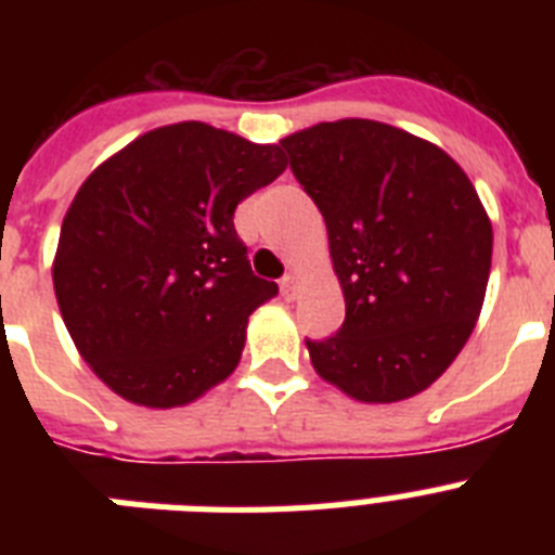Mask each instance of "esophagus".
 Masks as SVG:
<instances>
[{
	"label": "esophagus",
	"instance_id": "34e87169",
	"mask_svg": "<svg viewBox=\"0 0 555 555\" xmlns=\"http://www.w3.org/2000/svg\"><path fill=\"white\" fill-rule=\"evenodd\" d=\"M294 288H297V281H294V274H283L281 278V294L292 300L294 297Z\"/></svg>",
	"mask_w": 555,
	"mask_h": 555
}]
</instances>
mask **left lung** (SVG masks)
Returning a JSON list of instances; mask_svg holds the SVG:
<instances>
[{
  "label": "left lung",
  "mask_w": 555,
  "mask_h": 555,
  "mask_svg": "<svg viewBox=\"0 0 555 555\" xmlns=\"http://www.w3.org/2000/svg\"><path fill=\"white\" fill-rule=\"evenodd\" d=\"M327 224L345 322L306 338L313 370L364 403L428 389L467 345L487 294L492 224L448 152L370 119L281 141Z\"/></svg>",
  "instance_id": "1"
}]
</instances>
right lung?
<instances>
[{"instance_id":"right-lung-1","label":"right lung","mask_w":555,"mask_h":555,"mask_svg":"<svg viewBox=\"0 0 555 555\" xmlns=\"http://www.w3.org/2000/svg\"><path fill=\"white\" fill-rule=\"evenodd\" d=\"M283 169L278 144L183 121L80 185L52 281L77 350L116 395L171 409L235 370L247 317L278 283L253 272L233 214Z\"/></svg>"}]
</instances>
